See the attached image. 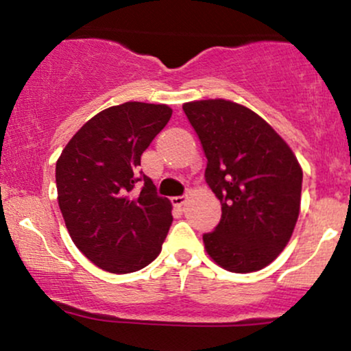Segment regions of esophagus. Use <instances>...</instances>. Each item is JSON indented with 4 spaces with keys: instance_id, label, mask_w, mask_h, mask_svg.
Instances as JSON below:
<instances>
[{
    "instance_id": "esophagus-1",
    "label": "esophagus",
    "mask_w": 351,
    "mask_h": 351,
    "mask_svg": "<svg viewBox=\"0 0 351 351\" xmlns=\"http://www.w3.org/2000/svg\"><path fill=\"white\" fill-rule=\"evenodd\" d=\"M171 202H172V205H176V207H182V205L185 204V202H187V197H185V195L172 197Z\"/></svg>"
}]
</instances>
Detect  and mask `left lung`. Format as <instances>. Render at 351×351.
Masks as SVG:
<instances>
[{
	"label": "left lung",
	"mask_w": 351,
	"mask_h": 351,
	"mask_svg": "<svg viewBox=\"0 0 351 351\" xmlns=\"http://www.w3.org/2000/svg\"><path fill=\"white\" fill-rule=\"evenodd\" d=\"M182 108L207 158L205 180L221 204L220 223L204 234L205 250L232 273L263 269L286 248L298 223L299 160L246 106L217 98Z\"/></svg>",
	"instance_id": "left-lung-1"
}]
</instances>
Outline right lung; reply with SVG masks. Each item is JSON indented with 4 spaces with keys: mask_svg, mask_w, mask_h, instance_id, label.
Listing matches in <instances>:
<instances>
[{
    "mask_svg": "<svg viewBox=\"0 0 351 351\" xmlns=\"http://www.w3.org/2000/svg\"><path fill=\"white\" fill-rule=\"evenodd\" d=\"M171 117L167 105L110 106L88 119L57 159V200L70 238L108 273L143 269L162 250L172 205L139 166Z\"/></svg>",
    "mask_w": 351,
    "mask_h": 351,
    "instance_id": "right-lung-1",
    "label": "right lung"
}]
</instances>
